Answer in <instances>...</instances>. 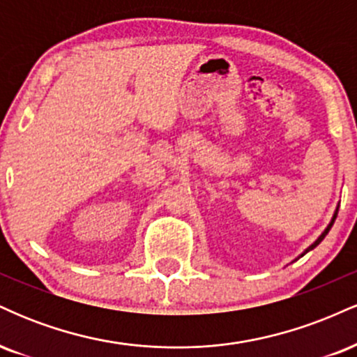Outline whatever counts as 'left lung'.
<instances>
[{
    "label": "left lung",
    "instance_id": "left-lung-1",
    "mask_svg": "<svg viewBox=\"0 0 357 357\" xmlns=\"http://www.w3.org/2000/svg\"><path fill=\"white\" fill-rule=\"evenodd\" d=\"M337 211H339V204H337V208H335V211H334V215H333V220H331V221H329V225H327V227H326V230H324V231L321 233V235H319V236H317V240H315L312 245H309V247H307V248L304 250V252H302V253H301V255H298L297 258L304 257L307 252H310V250H314L315 247H317V245H319V243H321V241H322L324 238H326V235H327V233H329V230H331V228H333V225H334V221H335V216H337Z\"/></svg>",
    "mask_w": 357,
    "mask_h": 357
}]
</instances>
